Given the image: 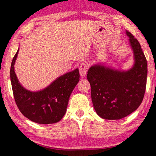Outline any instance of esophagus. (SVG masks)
Returning <instances> with one entry per match:
<instances>
[{
    "label": "esophagus",
    "mask_w": 156,
    "mask_h": 156,
    "mask_svg": "<svg viewBox=\"0 0 156 156\" xmlns=\"http://www.w3.org/2000/svg\"><path fill=\"white\" fill-rule=\"evenodd\" d=\"M89 67V65L87 62H83L80 65V67H79V72H80V75L81 77L84 78V76H86Z\"/></svg>",
    "instance_id": "obj_1"
}]
</instances>
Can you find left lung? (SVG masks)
<instances>
[{"mask_svg": "<svg viewBox=\"0 0 156 156\" xmlns=\"http://www.w3.org/2000/svg\"><path fill=\"white\" fill-rule=\"evenodd\" d=\"M126 34L133 54L132 67L125 71L98 63L87 75L94 109L105 120H120L131 114L140 105L146 89V58L138 40L128 31Z\"/></svg>", "mask_w": 156, "mask_h": 156, "instance_id": "1", "label": "left lung"}]
</instances>
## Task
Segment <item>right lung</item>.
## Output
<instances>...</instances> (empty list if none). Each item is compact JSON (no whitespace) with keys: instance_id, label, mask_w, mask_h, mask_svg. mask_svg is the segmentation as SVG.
I'll use <instances>...</instances> for the list:
<instances>
[{"instance_id":"add662e5","label":"right lung","mask_w":156,"mask_h":156,"mask_svg":"<svg viewBox=\"0 0 156 156\" xmlns=\"http://www.w3.org/2000/svg\"><path fill=\"white\" fill-rule=\"evenodd\" d=\"M18 48L12 60L10 79L18 108L23 115L38 124L56 123L65 114L71 94L80 80L78 69L59 76L40 91H31L20 83L14 70Z\"/></svg>"}]
</instances>
